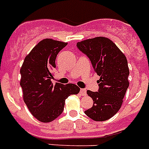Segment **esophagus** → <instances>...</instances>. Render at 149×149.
Segmentation results:
<instances>
[{"instance_id":"34e87169","label":"esophagus","mask_w":149,"mask_h":149,"mask_svg":"<svg viewBox=\"0 0 149 149\" xmlns=\"http://www.w3.org/2000/svg\"><path fill=\"white\" fill-rule=\"evenodd\" d=\"M79 93H80V95H87V91H86V89H84V88H82V89H80V91H79Z\"/></svg>"}]
</instances>
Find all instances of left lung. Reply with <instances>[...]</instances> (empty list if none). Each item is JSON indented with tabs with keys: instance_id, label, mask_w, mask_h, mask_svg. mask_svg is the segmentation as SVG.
Here are the masks:
<instances>
[{
	"instance_id": "obj_1",
	"label": "left lung",
	"mask_w": 149,
	"mask_h": 149,
	"mask_svg": "<svg viewBox=\"0 0 149 149\" xmlns=\"http://www.w3.org/2000/svg\"><path fill=\"white\" fill-rule=\"evenodd\" d=\"M78 49L91 62L100 77L98 91H87L93 106L84 111L95 121H105L119 111L129 87L127 60L111 40L98 37L78 42Z\"/></svg>"
}]
</instances>
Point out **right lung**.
Masks as SVG:
<instances>
[{
  "label": "right lung",
  "instance_id": "obj_1",
  "mask_svg": "<svg viewBox=\"0 0 149 149\" xmlns=\"http://www.w3.org/2000/svg\"><path fill=\"white\" fill-rule=\"evenodd\" d=\"M66 45L52 39L43 40L26 55L21 67L23 99L32 115L40 122H52L58 117L64 109L65 100L79 92L76 84L56 83L53 86L51 81L57 54Z\"/></svg>",
  "mask_w": 149,
  "mask_h": 149
}]
</instances>
